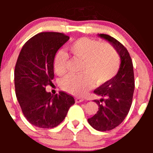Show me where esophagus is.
<instances>
[{"mask_svg": "<svg viewBox=\"0 0 153 153\" xmlns=\"http://www.w3.org/2000/svg\"><path fill=\"white\" fill-rule=\"evenodd\" d=\"M83 101H84V99H83V98H77L76 99H75V101H76L77 103L82 102Z\"/></svg>", "mask_w": 153, "mask_h": 153, "instance_id": "34e87169", "label": "esophagus"}]
</instances>
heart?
Masks as SVG:
<instances>
[{
	"label": "heart",
	"mask_w": 153,
	"mask_h": 153,
	"mask_svg": "<svg viewBox=\"0 0 153 153\" xmlns=\"http://www.w3.org/2000/svg\"><path fill=\"white\" fill-rule=\"evenodd\" d=\"M68 51L75 58L81 60L79 75H69L62 79L61 86L69 93L84 95L92 87L93 80L103 84L112 79L118 72L121 59L117 51L109 44L83 37L68 45ZM68 56L63 51L55 53L53 67L58 75L67 72Z\"/></svg>",
	"instance_id": "1"
}]
</instances>
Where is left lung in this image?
I'll use <instances>...</instances> for the list:
<instances>
[{
	"instance_id": "8db88e82",
	"label": "left lung",
	"mask_w": 153,
	"mask_h": 153,
	"mask_svg": "<svg viewBox=\"0 0 153 153\" xmlns=\"http://www.w3.org/2000/svg\"><path fill=\"white\" fill-rule=\"evenodd\" d=\"M99 36L113 45L121 61L117 75L94 91L102 98L94 100L99 107L95 115L88 118V122L96 130L104 132L118 126L127 115L132 105L135 81L132 61L126 48L109 35L100 34Z\"/></svg>"
}]
</instances>
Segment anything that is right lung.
<instances>
[{"label": "right lung", "mask_w": 153, "mask_h": 153, "mask_svg": "<svg viewBox=\"0 0 153 153\" xmlns=\"http://www.w3.org/2000/svg\"><path fill=\"white\" fill-rule=\"evenodd\" d=\"M69 39L60 32H41L23 46L15 68L17 99L31 124L53 128L64 121L75 104L73 97L61 91L52 95L46 91L54 78L53 59L57 51Z\"/></svg>", "instance_id": "obj_1"}]
</instances>
